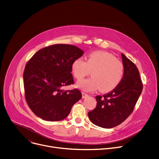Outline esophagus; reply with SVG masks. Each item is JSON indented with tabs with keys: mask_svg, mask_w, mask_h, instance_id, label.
Instances as JSON below:
<instances>
[{
	"mask_svg": "<svg viewBox=\"0 0 159 159\" xmlns=\"http://www.w3.org/2000/svg\"><path fill=\"white\" fill-rule=\"evenodd\" d=\"M82 98H86V97H88V94L86 93H85V92H82Z\"/></svg>",
	"mask_w": 159,
	"mask_h": 159,
	"instance_id": "34e87169",
	"label": "esophagus"
}]
</instances>
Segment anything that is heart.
<instances>
[{
    "instance_id": "1",
    "label": "heart",
    "mask_w": 159,
    "mask_h": 159,
    "mask_svg": "<svg viewBox=\"0 0 159 159\" xmlns=\"http://www.w3.org/2000/svg\"><path fill=\"white\" fill-rule=\"evenodd\" d=\"M90 78L77 83V87L86 91H93L100 88L103 93L110 92L117 88L121 82L125 73L123 63L106 51H94L88 56L86 61L83 57L73 61L71 72L77 80L88 75Z\"/></svg>"
}]
</instances>
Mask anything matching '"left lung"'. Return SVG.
Returning <instances> with one entry per match:
<instances>
[{"instance_id": "8db88e82", "label": "left lung", "mask_w": 159, "mask_h": 159, "mask_svg": "<svg viewBox=\"0 0 159 159\" xmlns=\"http://www.w3.org/2000/svg\"><path fill=\"white\" fill-rule=\"evenodd\" d=\"M121 56L125 68L121 82L111 92L97 96L96 108L88 112L91 121L102 128L115 127L127 118L143 90L138 69L124 54Z\"/></svg>"}]
</instances>
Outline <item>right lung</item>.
Instances as JSON below:
<instances>
[{"label":"right lung","instance_id":"right-lung-1","mask_svg":"<svg viewBox=\"0 0 159 159\" xmlns=\"http://www.w3.org/2000/svg\"><path fill=\"white\" fill-rule=\"evenodd\" d=\"M83 54L77 47L56 44L40 49L27 62L24 71L25 98L38 117L48 121L62 120L82 98L77 89L61 88L74 84L72 62Z\"/></svg>","mask_w":159,"mask_h":159}]
</instances>
